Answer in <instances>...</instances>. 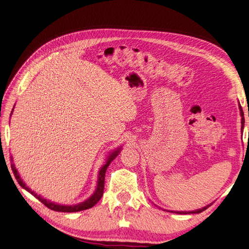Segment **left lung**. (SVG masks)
<instances>
[{
  "mask_svg": "<svg viewBox=\"0 0 249 249\" xmlns=\"http://www.w3.org/2000/svg\"><path fill=\"white\" fill-rule=\"evenodd\" d=\"M240 112H241V116H242V120H241V124H242V126H241V131H243V127H244V113H243V110H242V107L240 106ZM210 206L207 205L203 208H200V210H197V211H193V212H171V213H202L203 211H205L206 208Z\"/></svg>",
  "mask_w": 249,
  "mask_h": 249,
  "instance_id": "1",
  "label": "left lung"
}]
</instances>
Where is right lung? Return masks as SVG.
Returning a JSON list of instances; mask_svg holds the SVG:
<instances>
[{"label":"right lung","mask_w":249,"mask_h":249,"mask_svg":"<svg viewBox=\"0 0 249 249\" xmlns=\"http://www.w3.org/2000/svg\"><path fill=\"white\" fill-rule=\"evenodd\" d=\"M120 151V147H118V149L116 151H114L111 155L108 157V159H107V162L105 165H103L102 169H100L99 173H98V180H97V187H96V191L94 192V194L92 195V196L87 199L86 201H84V202L82 203H78V204H75V205H62V204H56L55 202H51V201L49 200H46L44 199L43 197L38 196L37 194H36L35 192H32L31 190H29V187L27 186L24 182L23 180L21 179V177H19V175L16 169L15 164H11V170L13 172V174H15V177L17 179V181L18 182V184L21 185L23 189H25L26 191H28L31 195H33L36 199H38L39 201L43 204H45V206H47L48 208H50V210L52 211H55V212H62V213H75V212H80V211H85V210H88V208H91L92 206L95 205L98 201L100 200V198H102L103 194H104V187H105V176H106V171L107 169H108V166L110 165V163L113 161V159H115V157L118 155V153ZM12 160V158H11Z\"/></svg>","instance_id":"add662e5"}]
</instances>
